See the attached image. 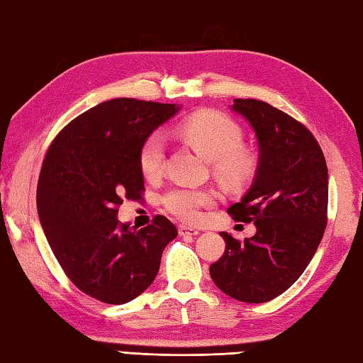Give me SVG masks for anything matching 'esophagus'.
<instances>
[{
  "instance_id": "esophagus-1",
  "label": "esophagus",
  "mask_w": 363,
  "mask_h": 363,
  "mask_svg": "<svg viewBox=\"0 0 363 363\" xmlns=\"http://www.w3.org/2000/svg\"><path fill=\"white\" fill-rule=\"evenodd\" d=\"M179 234H180L182 237H184V235L194 237V235H199V230H197L196 228H191V225L180 224V225H179Z\"/></svg>"
}]
</instances>
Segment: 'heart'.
Returning <instances> with one entry per match:
<instances>
[{
	"label": "heart",
	"mask_w": 363,
	"mask_h": 363,
	"mask_svg": "<svg viewBox=\"0 0 363 363\" xmlns=\"http://www.w3.org/2000/svg\"><path fill=\"white\" fill-rule=\"evenodd\" d=\"M180 134L191 145L213 162L215 172L228 183H240L251 174L255 161L250 152L240 147L242 129L237 123L220 112H201L189 117L180 126ZM166 143L161 134H152L143 142L139 153L142 174L147 179H158L164 169ZM166 208L184 221H196L201 210L215 202L210 189L191 186L172 188L162 197Z\"/></svg>",
	"instance_id": "1"
}]
</instances>
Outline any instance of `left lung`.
<instances>
[{
	"label": "left lung",
	"mask_w": 363,
	"mask_h": 363,
	"mask_svg": "<svg viewBox=\"0 0 363 363\" xmlns=\"http://www.w3.org/2000/svg\"><path fill=\"white\" fill-rule=\"evenodd\" d=\"M256 134L259 161L250 189L228 208L255 223L243 243L220 232L225 251L210 265L225 296L264 303L288 291L316 252L327 224L329 170L319 143L302 123L257 99H234Z\"/></svg>",
	"instance_id": "obj_1"
}]
</instances>
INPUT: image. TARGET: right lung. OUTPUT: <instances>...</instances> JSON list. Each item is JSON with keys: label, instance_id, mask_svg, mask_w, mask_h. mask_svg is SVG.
Here are the masks:
<instances>
[{"label": "right lung", "instance_id": "1", "mask_svg": "<svg viewBox=\"0 0 363 363\" xmlns=\"http://www.w3.org/2000/svg\"><path fill=\"white\" fill-rule=\"evenodd\" d=\"M180 108L131 98L106 101L74 118L45 155L38 215L47 242L71 281L104 303L140 296L177 237L166 216L138 229L118 221L117 207L125 197H140L143 142Z\"/></svg>", "mask_w": 363, "mask_h": 363}]
</instances>
